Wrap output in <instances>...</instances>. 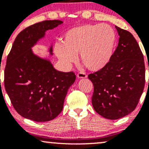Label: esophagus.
<instances>
[{"label": "esophagus", "instance_id": "34e87169", "mask_svg": "<svg viewBox=\"0 0 149 149\" xmlns=\"http://www.w3.org/2000/svg\"><path fill=\"white\" fill-rule=\"evenodd\" d=\"M77 77H78V78H86L88 76H87L86 73L83 72H80L77 74Z\"/></svg>", "mask_w": 149, "mask_h": 149}]
</instances>
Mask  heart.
I'll list each match as a JSON object with an SVG mask.
<instances>
[{"instance_id":"b5f03b06","label":"heart","mask_w":149,"mask_h":149,"mask_svg":"<svg viewBox=\"0 0 149 149\" xmlns=\"http://www.w3.org/2000/svg\"><path fill=\"white\" fill-rule=\"evenodd\" d=\"M116 43L114 30L107 24H85L71 28L63 36L62 43L54 52L64 66H69L80 53L82 64L90 71H99L111 61Z\"/></svg>"}]
</instances>
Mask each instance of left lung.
I'll return each instance as SVG.
<instances>
[{
  "instance_id": "1",
  "label": "left lung",
  "mask_w": 149,
  "mask_h": 149,
  "mask_svg": "<svg viewBox=\"0 0 149 149\" xmlns=\"http://www.w3.org/2000/svg\"><path fill=\"white\" fill-rule=\"evenodd\" d=\"M118 45L105 67L91 73L94 85L92 104L97 113L117 120L132 112L145 84L143 56L132 34L116 26Z\"/></svg>"
}]
</instances>
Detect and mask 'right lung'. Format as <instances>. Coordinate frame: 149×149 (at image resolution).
Segmentation results:
<instances>
[{
    "instance_id": "1",
    "label": "right lung",
    "mask_w": 149,
    "mask_h": 149,
    "mask_svg": "<svg viewBox=\"0 0 149 149\" xmlns=\"http://www.w3.org/2000/svg\"><path fill=\"white\" fill-rule=\"evenodd\" d=\"M62 23L46 20L27 27L16 37L7 58V94L19 115L36 122L52 120L60 113L68 90L76 80L74 73L57 71L48 56L41 57L33 51L47 31ZM47 52L53 55L52 43Z\"/></svg>"
}]
</instances>
